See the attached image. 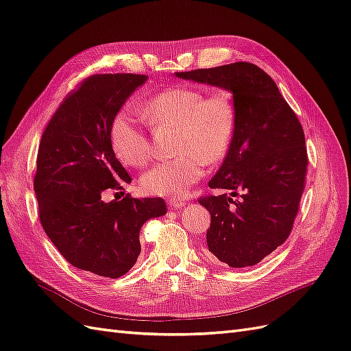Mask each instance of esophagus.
<instances>
[{"label":"esophagus","instance_id":"obj_1","mask_svg":"<svg viewBox=\"0 0 351 351\" xmlns=\"http://www.w3.org/2000/svg\"><path fill=\"white\" fill-rule=\"evenodd\" d=\"M184 205H186V200H182V199H169L168 200L169 208H182Z\"/></svg>","mask_w":351,"mask_h":351}]
</instances>
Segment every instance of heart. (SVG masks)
Wrapping results in <instances>:
<instances>
[{"instance_id": "b5f03b06", "label": "heart", "mask_w": 351, "mask_h": 351, "mask_svg": "<svg viewBox=\"0 0 351 351\" xmlns=\"http://www.w3.org/2000/svg\"><path fill=\"white\" fill-rule=\"evenodd\" d=\"M155 129H176L171 161L155 165L141 178L145 193L180 197L204 177L205 164L227 155L236 129V111L230 93L205 95L193 88H173L156 93L145 105ZM111 147L125 165L143 167L151 158V141L139 119L121 111L111 124Z\"/></svg>"}]
</instances>
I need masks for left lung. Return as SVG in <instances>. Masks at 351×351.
<instances>
[{"mask_svg": "<svg viewBox=\"0 0 351 351\" xmlns=\"http://www.w3.org/2000/svg\"><path fill=\"white\" fill-rule=\"evenodd\" d=\"M232 93L236 129L227 156L199 199L210 214L208 256L231 268L259 263L290 236L304 190L307 152L297 115L275 82L246 61L176 73Z\"/></svg>", "mask_w": 351, "mask_h": 351, "instance_id": "left-lung-1", "label": "left lung"}]
</instances>
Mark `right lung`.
Wrapping results in <instances>:
<instances>
[{
  "label": "right lung",
  "instance_id": "obj_1",
  "mask_svg": "<svg viewBox=\"0 0 351 351\" xmlns=\"http://www.w3.org/2000/svg\"><path fill=\"white\" fill-rule=\"evenodd\" d=\"M145 74H95L70 92L40 137L34 180L47 236L73 267L108 278L129 272L147 219L167 214L161 197L104 202L132 182L111 147V124Z\"/></svg>",
  "mask_w": 351,
  "mask_h": 351
}]
</instances>
